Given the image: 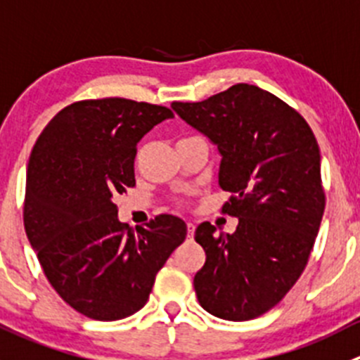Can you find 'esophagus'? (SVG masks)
Segmentation results:
<instances>
[{
  "label": "esophagus",
  "instance_id": "esophagus-1",
  "mask_svg": "<svg viewBox=\"0 0 360 360\" xmlns=\"http://www.w3.org/2000/svg\"><path fill=\"white\" fill-rule=\"evenodd\" d=\"M186 226H188V237H193V232H195V223L193 221H188L186 223Z\"/></svg>",
  "mask_w": 360,
  "mask_h": 360
}]
</instances>
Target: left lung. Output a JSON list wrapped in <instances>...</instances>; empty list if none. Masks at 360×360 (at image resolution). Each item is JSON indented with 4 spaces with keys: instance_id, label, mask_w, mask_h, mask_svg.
<instances>
[{
    "instance_id": "8db88e82",
    "label": "left lung",
    "mask_w": 360,
    "mask_h": 360,
    "mask_svg": "<svg viewBox=\"0 0 360 360\" xmlns=\"http://www.w3.org/2000/svg\"><path fill=\"white\" fill-rule=\"evenodd\" d=\"M172 109L218 146L219 186L230 191L221 212L239 218L233 233L209 221L195 230L205 251L195 294L218 319H257L308 265L326 209L319 142L297 110L250 84Z\"/></svg>"
}]
</instances>
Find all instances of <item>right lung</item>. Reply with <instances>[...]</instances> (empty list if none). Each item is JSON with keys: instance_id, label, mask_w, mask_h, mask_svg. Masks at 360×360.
<instances>
[{"instance_id": "obj_1", "label": "right lung", "mask_w": 360, "mask_h": 360, "mask_svg": "<svg viewBox=\"0 0 360 360\" xmlns=\"http://www.w3.org/2000/svg\"><path fill=\"white\" fill-rule=\"evenodd\" d=\"M169 117V107L128 98L80 100L34 142L24 229L49 283L87 319L112 322L144 308L158 271L186 239V223L172 214L131 232L114 204L135 186L137 142Z\"/></svg>"}]
</instances>
